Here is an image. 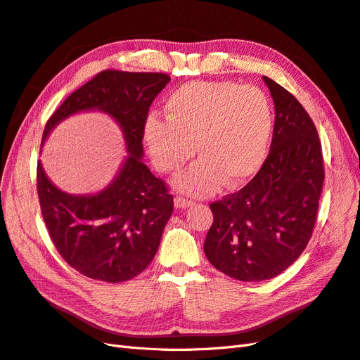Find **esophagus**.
Wrapping results in <instances>:
<instances>
[{
  "label": "esophagus",
  "instance_id": "1",
  "mask_svg": "<svg viewBox=\"0 0 360 360\" xmlns=\"http://www.w3.org/2000/svg\"><path fill=\"white\" fill-rule=\"evenodd\" d=\"M175 206H176L178 209L190 207V206H193V200H188V198H185V197L178 195V197H175Z\"/></svg>",
  "mask_w": 360,
  "mask_h": 360
}]
</instances>
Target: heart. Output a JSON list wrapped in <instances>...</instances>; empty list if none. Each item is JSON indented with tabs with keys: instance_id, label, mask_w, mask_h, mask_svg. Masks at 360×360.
<instances>
[{
	"instance_id": "b5f03b06",
	"label": "heart",
	"mask_w": 360,
	"mask_h": 360,
	"mask_svg": "<svg viewBox=\"0 0 360 360\" xmlns=\"http://www.w3.org/2000/svg\"><path fill=\"white\" fill-rule=\"evenodd\" d=\"M166 119L150 116L144 138L154 166L181 170L195 153L198 160L175 179L178 190L202 197L221 184L233 188L253 178L268 154L274 129L272 105L260 88L229 81H194L165 101Z\"/></svg>"
}]
</instances>
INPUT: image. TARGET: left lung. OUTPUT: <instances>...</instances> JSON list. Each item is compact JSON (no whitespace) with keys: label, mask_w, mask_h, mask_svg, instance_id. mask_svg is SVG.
Masks as SVG:
<instances>
[{"label":"left lung","mask_w":360,"mask_h":360,"mask_svg":"<svg viewBox=\"0 0 360 360\" xmlns=\"http://www.w3.org/2000/svg\"><path fill=\"white\" fill-rule=\"evenodd\" d=\"M275 104L266 160L245 186L213 201L205 253L238 281H264L300 257L315 228L325 179L314 120L285 88L263 76Z\"/></svg>","instance_id":"left-lung-1"}]
</instances>
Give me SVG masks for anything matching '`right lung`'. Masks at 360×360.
<instances>
[{
  "label": "right lung",
  "mask_w": 360,
  "mask_h": 360,
  "mask_svg": "<svg viewBox=\"0 0 360 360\" xmlns=\"http://www.w3.org/2000/svg\"><path fill=\"white\" fill-rule=\"evenodd\" d=\"M169 81L165 73L103 70L72 92L45 124L42 143L63 119L97 108L119 123L127 141L129 155L117 176L94 195L58 190L38 162V198L51 241L66 263L91 279H132L158 253L174 195L141 158L150 105Z\"/></svg>",
  "instance_id": "obj_1"
}]
</instances>
